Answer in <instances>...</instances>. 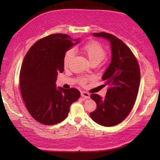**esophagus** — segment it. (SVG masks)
I'll return each mask as SVG.
<instances>
[{"instance_id":"1","label":"esophagus","mask_w":160,"mask_h":160,"mask_svg":"<svg viewBox=\"0 0 160 160\" xmlns=\"http://www.w3.org/2000/svg\"><path fill=\"white\" fill-rule=\"evenodd\" d=\"M81 95H82V97L87 98V99H89V98H90V95H89V93L87 92H84V91H83L81 92Z\"/></svg>"}]
</instances>
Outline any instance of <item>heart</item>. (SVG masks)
Here are the masks:
<instances>
[{"label":"heart","instance_id":"b5f03b06","mask_svg":"<svg viewBox=\"0 0 160 160\" xmlns=\"http://www.w3.org/2000/svg\"><path fill=\"white\" fill-rule=\"evenodd\" d=\"M82 51L91 64H99L106 56V51L105 48L97 41H93L86 43L82 47ZM74 55H75V52L73 49L69 50L65 53L64 59H63V64L65 68L69 66L74 58ZM90 79V77L83 76L78 79V82L82 85H84Z\"/></svg>","mask_w":160,"mask_h":160}]
</instances>
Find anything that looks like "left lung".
<instances>
[{
    "label": "left lung",
    "instance_id": "8db88e82",
    "mask_svg": "<svg viewBox=\"0 0 160 160\" xmlns=\"http://www.w3.org/2000/svg\"><path fill=\"white\" fill-rule=\"evenodd\" d=\"M92 35L110 42L111 60L102 76L108 89L104 98L90 95L97 108L89 115L100 125L115 126L128 117L134 106L141 80L139 65L130 48L117 37L103 32Z\"/></svg>",
    "mask_w": 160,
    "mask_h": 160
}]
</instances>
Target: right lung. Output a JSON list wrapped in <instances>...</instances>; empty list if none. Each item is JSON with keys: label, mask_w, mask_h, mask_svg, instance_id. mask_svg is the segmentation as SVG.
<instances>
[{"label": "right lung", "mask_w": 160, "mask_h": 160, "mask_svg": "<svg viewBox=\"0 0 160 160\" xmlns=\"http://www.w3.org/2000/svg\"><path fill=\"white\" fill-rule=\"evenodd\" d=\"M79 39L52 34L35 43L28 52L19 73V86L26 108L37 122L52 125L63 121L70 106L80 97L77 89L57 87L58 73L64 71L63 59Z\"/></svg>", "instance_id": "obj_1"}]
</instances>
